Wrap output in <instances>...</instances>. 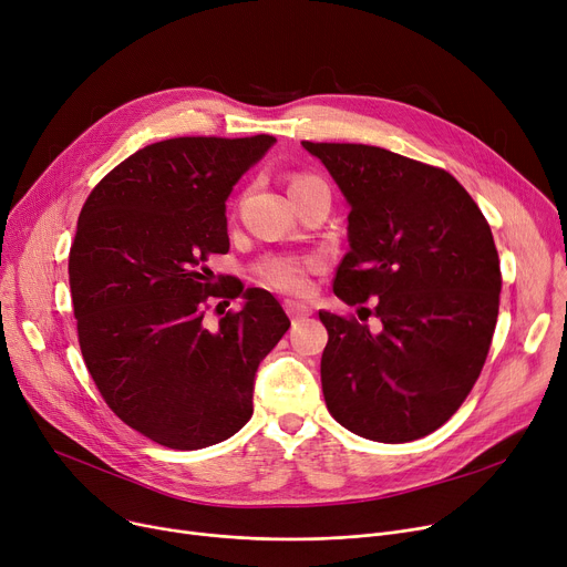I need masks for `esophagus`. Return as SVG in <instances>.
Returning a JSON list of instances; mask_svg holds the SVG:
<instances>
[{
	"label": "esophagus",
	"mask_w": 567,
	"mask_h": 567,
	"mask_svg": "<svg viewBox=\"0 0 567 567\" xmlns=\"http://www.w3.org/2000/svg\"><path fill=\"white\" fill-rule=\"evenodd\" d=\"M285 310H287V315H289V319H291L293 323L306 319V317L310 315V310H308L303 303H296V301H285Z\"/></svg>",
	"instance_id": "34e87169"
}]
</instances>
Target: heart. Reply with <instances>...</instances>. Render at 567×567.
Segmentation results:
<instances>
[{"instance_id":"obj_1","label":"heart","mask_w":567,"mask_h":567,"mask_svg":"<svg viewBox=\"0 0 567 567\" xmlns=\"http://www.w3.org/2000/svg\"><path fill=\"white\" fill-rule=\"evenodd\" d=\"M315 178L317 176H312V174H293L289 182V193L315 182ZM312 271H317L315 259H299V257H287V255L266 257L257 266L259 278L268 287H274L285 293H303L308 289V278Z\"/></svg>"}]
</instances>
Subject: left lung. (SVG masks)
I'll list each match as a JSON object with an SVG mask.
<instances>
[{"mask_svg": "<svg viewBox=\"0 0 567 567\" xmlns=\"http://www.w3.org/2000/svg\"><path fill=\"white\" fill-rule=\"evenodd\" d=\"M349 212L333 291L381 321L319 312L329 331L321 389L349 432L406 443L439 430L478 381L498 317L492 229L453 174L389 148L303 142ZM361 317V315H359Z\"/></svg>", "mask_w": 567, "mask_h": 567, "instance_id": "left-lung-1", "label": "left lung"}]
</instances>
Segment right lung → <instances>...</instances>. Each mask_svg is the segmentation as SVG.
Returning a JSON list of instances; mask_svg holds the SVG:
<instances>
[{
  "mask_svg": "<svg viewBox=\"0 0 567 567\" xmlns=\"http://www.w3.org/2000/svg\"><path fill=\"white\" fill-rule=\"evenodd\" d=\"M274 142L148 144L105 174L80 212L69 282L84 365L118 419L165 449L197 451L241 430L255 372L289 329L271 293L216 280L206 266L229 250L225 199ZM212 298L247 306L208 327Z\"/></svg>",
  "mask_w": 567,
  "mask_h": 567,
  "instance_id": "right-lung-1",
  "label": "right lung"
}]
</instances>
